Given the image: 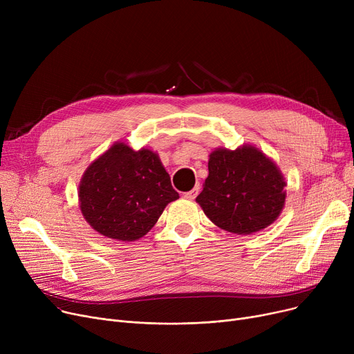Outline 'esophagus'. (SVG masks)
Instances as JSON below:
<instances>
[{
    "instance_id": "obj_1",
    "label": "esophagus",
    "mask_w": 354,
    "mask_h": 354,
    "mask_svg": "<svg viewBox=\"0 0 354 354\" xmlns=\"http://www.w3.org/2000/svg\"><path fill=\"white\" fill-rule=\"evenodd\" d=\"M198 194H199V185H196V187H195L192 191H189V192H185V194H183V196L187 198V199H195Z\"/></svg>"
}]
</instances>
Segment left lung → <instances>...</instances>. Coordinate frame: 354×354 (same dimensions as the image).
Masks as SVG:
<instances>
[{"label": "left lung", "instance_id": "8db88e82", "mask_svg": "<svg viewBox=\"0 0 354 354\" xmlns=\"http://www.w3.org/2000/svg\"><path fill=\"white\" fill-rule=\"evenodd\" d=\"M208 171L196 202L221 230L250 235L280 216L287 183L278 166L255 146L215 149Z\"/></svg>", "mask_w": 354, "mask_h": 354}]
</instances>
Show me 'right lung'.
<instances>
[{"instance_id": "obj_1", "label": "right lung", "mask_w": 354, "mask_h": 354, "mask_svg": "<svg viewBox=\"0 0 354 354\" xmlns=\"http://www.w3.org/2000/svg\"><path fill=\"white\" fill-rule=\"evenodd\" d=\"M178 198L158 153L146 147L133 151L124 142L90 163L79 187L80 209L90 227L123 243L146 235Z\"/></svg>"}]
</instances>
